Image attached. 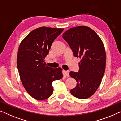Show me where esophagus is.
I'll return each mask as SVG.
<instances>
[{
  "mask_svg": "<svg viewBox=\"0 0 121 121\" xmlns=\"http://www.w3.org/2000/svg\"><path fill=\"white\" fill-rule=\"evenodd\" d=\"M64 74L67 77H69V71H64Z\"/></svg>",
  "mask_w": 121,
  "mask_h": 121,
  "instance_id": "esophagus-1",
  "label": "esophagus"
}]
</instances>
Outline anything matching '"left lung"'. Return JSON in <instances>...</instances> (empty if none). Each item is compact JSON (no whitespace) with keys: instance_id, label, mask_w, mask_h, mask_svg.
<instances>
[{"instance_id":"8db88e82","label":"left lung","mask_w":121,"mask_h":121,"mask_svg":"<svg viewBox=\"0 0 121 121\" xmlns=\"http://www.w3.org/2000/svg\"><path fill=\"white\" fill-rule=\"evenodd\" d=\"M72 49L74 57L81 59L78 72L69 75L77 82L70 92L76 98L85 99L94 94L101 82L106 67V52L104 44L96 32L89 27H73L62 35Z\"/></svg>"}]
</instances>
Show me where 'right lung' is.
<instances>
[{
    "mask_svg": "<svg viewBox=\"0 0 121 121\" xmlns=\"http://www.w3.org/2000/svg\"><path fill=\"white\" fill-rule=\"evenodd\" d=\"M64 30L39 27L30 32L20 44L17 66L20 79L26 91L35 99L49 98L53 92L52 82L63 77L61 68L46 66L44 59L54 40Z\"/></svg>",
    "mask_w": 121,
    "mask_h": 121,
    "instance_id": "1",
    "label": "right lung"
}]
</instances>
